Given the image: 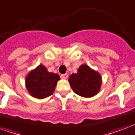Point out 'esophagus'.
I'll return each instance as SVG.
<instances>
[{
	"instance_id": "1",
	"label": "esophagus",
	"mask_w": 135,
	"mask_h": 135,
	"mask_svg": "<svg viewBox=\"0 0 135 135\" xmlns=\"http://www.w3.org/2000/svg\"><path fill=\"white\" fill-rule=\"evenodd\" d=\"M61 77L62 79H67L68 74H61Z\"/></svg>"
}]
</instances>
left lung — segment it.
<instances>
[{"instance_id":"1","label":"left lung","mask_w":135,"mask_h":135,"mask_svg":"<svg viewBox=\"0 0 135 135\" xmlns=\"http://www.w3.org/2000/svg\"><path fill=\"white\" fill-rule=\"evenodd\" d=\"M69 82L75 93L84 98H91L100 91L102 77L89 66L82 64L78 69L77 73L69 76Z\"/></svg>"}]
</instances>
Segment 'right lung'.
I'll return each instance as SVG.
<instances>
[{
    "label": "right lung",
    "mask_w": 135,
    "mask_h": 135,
    "mask_svg": "<svg viewBox=\"0 0 135 135\" xmlns=\"http://www.w3.org/2000/svg\"><path fill=\"white\" fill-rule=\"evenodd\" d=\"M60 76L49 72L42 64L32 70L26 77V88L31 95L35 98L43 99L53 93Z\"/></svg>",
    "instance_id": "right-lung-1"
}]
</instances>
